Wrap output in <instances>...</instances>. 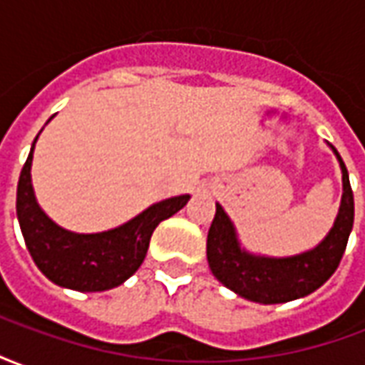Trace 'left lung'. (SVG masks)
<instances>
[{
	"label": "left lung",
	"instance_id": "1",
	"mask_svg": "<svg viewBox=\"0 0 365 365\" xmlns=\"http://www.w3.org/2000/svg\"><path fill=\"white\" fill-rule=\"evenodd\" d=\"M336 152V148H332ZM342 168L344 195L336 222L329 237L311 252L291 258H262L240 250L235 227L221 205H217L215 219L207 235V260L213 275L238 293L264 305L287 303L305 297L334 274L344 256L348 237L354 225V193L348 180V170L336 152Z\"/></svg>",
	"mask_w": 365,
	"mask_h": 365
}]
</instances>
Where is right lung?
Returning <instances> with one entry per match:
<instances>
[{"label":"right lung","instance_id":"right-lung-1","mask_svg":"<svg viewBox=\"0 0 365 365\" xmlns=\"http://www.w3.org/2000/svg\"><path fill=\"white\" fill-rule=\"evenodd\" d=\"M33 148L17 183V217L36 268L60 287L105 291L120 285L140 268L154 229L190 201V195L166 199L148 207L119 229L76 235L60 229L36 205L31 185Z\"/></svg>","mask_w":365,"mask_h":365}]
</instances>
